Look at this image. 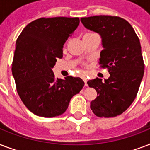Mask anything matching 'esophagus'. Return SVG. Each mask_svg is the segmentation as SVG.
<instances>
[{"label": "esophagus", "mask_w": 150, "mask_h": 150, "mask_svg": "<svg viewBox=\"0 0 150 150\" xmlns=\"http://www.w3.org/2000/svg\"><path fill=\"white\" fill-rule=\"evenodd\" d=\"M82 79H83V81H84V82H85V86H88V84H87V77H86V75H82Z\"/></svg>", "instance_id": "1"}]
</instances>
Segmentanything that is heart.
<instances>
[{"instance_id": "b5f03b06", "label": "heart", "mask_w": 150, "mask_h": 150, "mask_svg": "<svg viewBox=\"0 0 150 150\" xmlns=\"http://www.w3.org/2000/svg\"><path fill=\"white\" fill-rule=\"evenodd\" d=\"M93 35H96V34H95V33H86V34H85V36H93Z\"/></svg>"}]
</instances>
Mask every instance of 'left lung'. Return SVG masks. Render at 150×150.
<instances>
[{"label": "left lung", "mask_w": 150, "mask_h": 150, "mask_svg": "<svg viewBox=\"0 0 150 150\" xmlns=\"http://www.w3.org/2000/svg\"><path fill=\"white\" fill-rule=\"evenodd\" d=\"M87 29L98 33L103 50L99 64L109 69L110 77L88 81L97 92L91 110L97 117L120 115L135 100L144 75L139 39L128 22L120 17L98 15L81 18Z\"/></svg>", "instance_id": "obj_1"}]
</instances>
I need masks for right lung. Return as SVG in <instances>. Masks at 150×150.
<instances>
[{"label": "right lung", "instance_id": "right-lung-1", "mask_svg": "<svg viewBox=\"0 0 150 150\" xmlns=\"http://www.w3.org/2000/svg\"><path fill=\"white\" fill-rule=\"evenodd\" d=\"M79 24V18H39L27 25L18 37L12 75L20 98L36 115H61L84 86L80 78L56 79L52 71L57 59L63 57L64 44Z\"/></svg>", "mask_w": 150, "mask_h": 150}]
</instances>
